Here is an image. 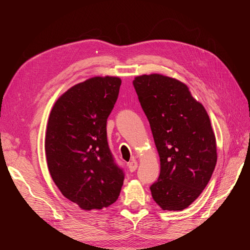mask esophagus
Instances as JSON below:
<instances>
[{
  "label": "esophagus",
  "mask_w": 250,
  "mask_h": 250,
  "mask_svg": "<svg viewBox=\"0 0 250 250\" xmlns=\"http://www.w3.org/2000/svg\"><path fill=\"white\" fill-rule=\"evenodd\" d=\"M127 167H128V169H129V171L130 172H134L135 170H137V168H138V163H137V161H131V162H129L127 164Z\"/></svg>",
  "instance_id": "obj_1"
}]
</instances>
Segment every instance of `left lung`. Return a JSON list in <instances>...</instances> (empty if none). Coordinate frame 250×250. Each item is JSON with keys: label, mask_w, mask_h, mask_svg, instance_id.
Masks as SVG:
<instances>
[{"label": "left lung", "mask_w": 250, "mask_h": 250, "mask_svg": "<svg viewBox=\"0 0 250 250\" xmlns=\"http://www.w3.org/2000/svg\"><path fill=\"white\" fill-rule=\"evenodd\" d=\"M132 83L161 160L151 194L164 210H183L198 198L216 167V139L208 115L176 79L151 74L135 77Z\"/></svg>", "instance_id": "obj_1"}]
</instances>
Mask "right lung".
I'll use <instances>...</instances> for the list:
<instances>
[{"mask_svg": "<svg viewBox=\"0 0 250 250\" xmlns=\"http://www.w3.org/2000/svg\"><path fill=\"white\" fill-rule=\"evenodd\" d=\"M121 79L94 77L78 83L53 106L44 141L47 164L65 198L85 210L116 202L125 173L107 142V118Z\"/></svg>", "mask_w": 250, "mask_h": 250, "instance_id": "1", "label": "right lung"}]
</instances>
